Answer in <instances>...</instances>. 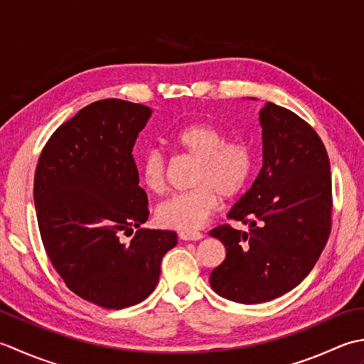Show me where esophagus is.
Wrapping results in <instances>:
<instances>
[{"label":"esophagus","instance_id":"34e87169","mask_svg":"<svg viewBox=\"0 0 364 364\" xmlns=\"http://www.w3.org/2000/svg\"><path fill=\"white\" fill-rule=\"evenodd\" d=\"M179 237H181V240H201L203 239V234L201 232H198V231H182V232H179Z\"/></svg>","mask_w":364,"mask_h":364}]
</instances>
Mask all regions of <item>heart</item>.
I'll return each instance as SVG.
<instances>
[{
	"label": "heart",
	"instance_id": "heart-1",
	"mask_svg": "<svg viewBox=\"0 0 364 364\" xmlns=\"http://www.w3.org/2000/svg\"><path fill=\"white\" fill-rule=\"evenodd\" d=\"M177 152L196 159L191 185L163 201L155 212L161 226L195 231L218 210L221 196L235 198L247 187L255 168L251 146L240 139H228L226 133L207 122H193L169 136ZM139 176L151 193L165 191L168 160L160 151H147L139 161Z\"/></svg>",
	"mask_w": 364,
	"mask_h": 364
}]
</instances>
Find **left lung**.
<instances>
[{"instance_id": "8db88e82", "label": "left lung", "mask_w": 364, "mask_h": 364, "mask_svg": "<svg viewBox=\"0 0 364 364\" xmlns=\"http://www.w3.org/2000/svg\"><path fill=\"white\" fill-rule=\"evenodd\" d=\"M264 165L228 218L248 225L239 231L220 225L226 259L210 273L218 295L245 305L277 299L313 270L331 231L328 154L316 130L294 111L265 103Z\"/></svg>"}]
</instances>
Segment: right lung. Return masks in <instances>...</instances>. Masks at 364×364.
<instances>
[{"mask_svg": "<svg viewBox=\"0 0 364 364\" xmlns=\"http://www.w3.org/2000/svg\"><path fill=\"white\" fill-rule=\"evenodd\" d=\"M152 114L141 103L94 102L50 136L34 174L43 248L73 294L107 309L133 306L159 283L174 231L143 229L149 217L133 146ZM136 235L129 244L121 235Z\"/></svg>", "mask_w": 364, "mask_h": 364, "instance_id": "1", "label": "right lung"}]
</instances>
